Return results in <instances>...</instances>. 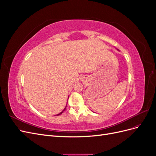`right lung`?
Here are the masks:
<instances>
[{
	"label": "right lung",
	"instance_id": "1",
	"mask_svg": "<svg viewBox=\"0 0 156 156\" xmlns=\"http://www.w3.org/2000/svg\"><path fill=\"white\" fill-rule=\"evenodd\" d=\"M66 106H67V105H66ZM66 107H65V108H64V110H63V111H62V112H60V113H59V114H58V115H57V116H58V115H61V114H62V112H64V111H65V109H66Z\"/></svg>",
	"mask_w": 156,
	"mask_h": 156
}]
</instances>
